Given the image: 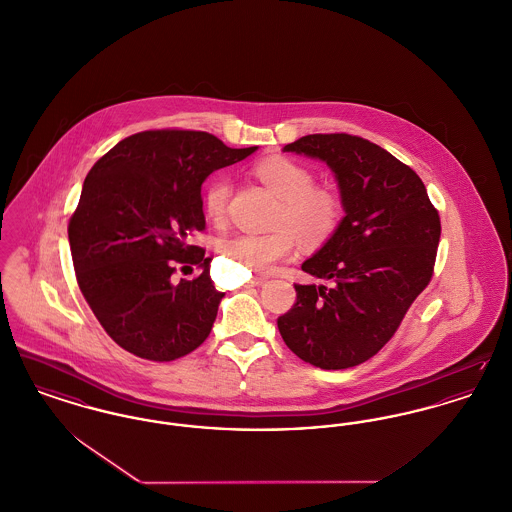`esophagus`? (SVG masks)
Segmentation results:
<instances>
[{"label": "esophagus", "instance_id": "34e87169", "mask_svg": "<svg viewBox=\"0 0 512 512\" xmlns=\"http://www.w3.org/2000/svg\"><path fill=\"white\" fill-rule=\"evenodd\" d=\"M269 280V276H265V274H257V276H253L249 282H247V286H261V284H265Z\"/></svg>", "mask_w": 512, "mask_h": 512}]
</instances>
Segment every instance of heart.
Here are the masks:
<instances>
[{"mask_svg": "<svg viewBox=\"0 0 512 512\" xmlns=\"http://www.w3.org/2000/svg\"><path fill=\"white\" fill-rule=\"evenodd\" d=\"M255 176L280 199L269 234H238L222 241L220 251L226 259L251 272H271L276 263L294 255L298 238L305 245L329 240L342 218L340 199L323 187H313V174L298 162L271 156L255 166ZM232 185L228 178L209 181L203 207L212 222L226 216Z\"/></svg>", "mask_w": 512, "mask_h": 512, "instance_id": "b5f03b06", "label": "heart"}]
</instances>
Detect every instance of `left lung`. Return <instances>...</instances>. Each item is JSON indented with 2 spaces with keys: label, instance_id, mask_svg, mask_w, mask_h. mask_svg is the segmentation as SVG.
Listing matches in <instances>:
<instances>
[{
  "label": "left lung",
  "instance_id": "8db88e82",
  "mask_svg": "<svg viewBox=\"0 0 512 512\" xmlns=\"http://www.w3.org/2000/svg\"><path fill=\"white\" fill-rule=\"evenodd\" d=\"M282 151L331 168L344 216L301 265L334 286L296 284V303L278 317V331L298 358L315 367L360 365L391 340L429 284L441 238L439 212L420 176L367 139L319 133Z\"/></svg>",
  "mask_w": 512,
  "mask_h": 512
}]
</instances>
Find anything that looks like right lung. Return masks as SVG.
Returning a JSON list of instances; mask_svg holds the SVG:
<instances>
[{"label": "right lung", "mask_w": 512, "mask_h": 512, "mask_svg": "<svg viewBox=\"0 0 512 512\" xmlns=\"http://www.w3.org/2000/svg\"><path fill=\"white\" fill-rule=\"evenodd\" d=\"M255 151L205 131L160 129L123 139L92 166L69 220L71 257L92 313L123 350L178 360L211 334L224 294L205 249L187 238L205 230L203 181ZM178 264L202 274L174 283Z\"/></svg>", "instance_id": "add662e5"}]
</instances>
